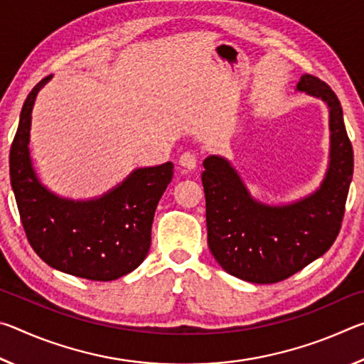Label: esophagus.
<instances>
[{
	"label": "esophagus",
	"mask_w": 364,
	"mask_h": 364,
	"mask_svg": "<svg viewBox=\"0 0 364 364\" xmlns=\"http://www.w3.org/2000/svg\"><path fill=\"white\" fill-rule=\"evenodd\" d=\"M180 165L186 170H194L197 167V157L193 152H184L180 157Z\"/></svg>",
	"instance_id": "34e87169"
}]
</instances>
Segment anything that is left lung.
<instances>
[{"label":"left lung","mask_w":364,"mask_h":364,"mask_svg":"<svg viewBox=\"0 0 364 364\" xmlns=\"http://www.w3.org/2000/svg\"><path fill=\"white\" fill-rule=\"evenodd\" d=\"M295 91L329 110V162L319 188L287 204L255 199L237 170L221 156L204 160L208 249L226 273L254 284L289 278L334 244L353 176V149L342 106L328 85L301 75Z\"/></svg>","instance_id":"obj_1"}]
</instances>
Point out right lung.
<instances>
[{
    "mask_svg": "<svg viewBox=\"0 0 364 364\" xmlns=\"http://www.w3.org/2000/svg\"><path fill=\"white\" fill-rule=\"evenodd\" d=\"M43 78L23 102L9 154L11 186L27 239L43 262L90 281H114L136 269L151 247L160 197L173 178V164L134 168L93 199L75 200L48 189L30 157V128Z\"/></svg>",
    "mask_w": 364,
    "mask_h": 364,
    "instance_id": "1",
    "label": "right lung"
}]
</instances>
